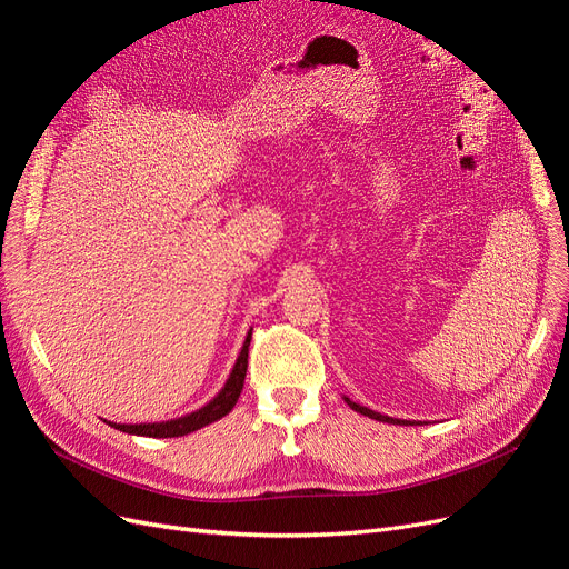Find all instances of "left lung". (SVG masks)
<instances>
[{"instance_id": "1", "label": "left lung", "mask_w": 569, "mask_h": 569, "mask_svg": "<svg viewBox=\"0 0 569 569\" xmlns=\"http://www.w3.org/2000/svg\"><path fill=\"white\" fill-rule=\"evenodd\" d=\"M347 403L356 410V412H360V416H368V418H372V420H380V422H391V425H412V422H403V420H396V418H389V416H380V412H375V410H370V408H366V406H358V403H353V401H349L347 399Z\"/></svg>"}]
</instances>
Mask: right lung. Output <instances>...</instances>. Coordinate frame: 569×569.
<instances>
[{
	"instance_id": "obj_1",
	"label": "right lung",
	"mask_w": 569,
	"mask_h": 569,
	"mask_svg": "<svg viewBox=\"0 0 569 569\" xmlns=\"http://www.w3.org/2000/svg\"><path fill=\"white\" fill-rule=\"evenodd\" d=\"M249 341H251V332L247 335L242 353H239L226 387H222V391L216 396L211 403H206L197 412H189V416H184V418L168 420V422H151V425H116V422H109V425L120 429V432L137 435V437L168 439V437H184L189 432H197V429L211 425V422H216L220 418H226L228 412L234 408L239 393H242V387H244L247 366H249Z\"/></svg>"
}]
</instances>
